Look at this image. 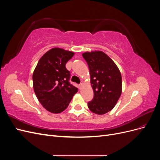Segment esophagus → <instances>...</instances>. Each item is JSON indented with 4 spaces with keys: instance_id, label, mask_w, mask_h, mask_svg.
<instances>
[{
    "instance_id": "34e87169",
    "label": "esophagus",
    "mask_w": 160,
    "mask_h": 160,
    "mask_svg": "<svg viewBox=\"0 0 160 160\" xmlns=\"http://www.w3.org/2000/svg\"><path fill=\"white\" fill-rule=\"evenodd\" d=\"M82 87H83V83H81L79 84V88L81 89V88H82Z\"/></svg>"
}]
</instances>
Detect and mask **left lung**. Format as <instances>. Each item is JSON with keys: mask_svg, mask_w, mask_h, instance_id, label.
I'll return each instance as SVG.
<instances>
[{"mask_svg": "<svg viewBox=\"0 0 160 160\" xmlns=\"http://www.w3.org/2000/svg\"><path fill=\"white\" fill-rule=\"evenodd\" d=\"M82 55L88 65L94 92L88 108L94 113L105 114L115 107L122 94L121 72L113 60L102 51L86 52Z\"/></svg>", "mask_w": 160, "mask_h": 160, "instance_id": "obj_1", "label": "left lung"}]
</instances>
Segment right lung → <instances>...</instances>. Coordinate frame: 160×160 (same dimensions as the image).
<instances>
[{
    "label": "right lung",
    "mask_w": 160,
    "mask_h": 160,
    "mask_svg": "<svg viewBox=\"0 0 160 160\" xmlns=\"http://www.w3.org/2000/svg\"><path fill=\"white\" fill-rule=\"evenodd\" d=\"M74 52L53 48L38 61L33 72V88L39 102L49 112L63 111L78 89L71 84L65 65Z\"/></svg>",
    "instance_id": "right-lung-1"
}]
</instances>
